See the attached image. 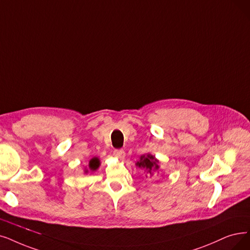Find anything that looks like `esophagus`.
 <instances>
[{
    "label": "esophagus",
    "instance_id": "34e87169",
    "mask_svg": "<svg viewBox=\"0 0 250 250\" xmlns=\"http://www.w3.org/2000/svg\"><path fill=\"white\" fill-rule=\"evenodd\" d=\"M114 156L120 159H123L125 157V152L123 149H115L114 151Z\"/></svg>",
    "mask_w": 250,
    "mask_h": 250
}]
</instances>
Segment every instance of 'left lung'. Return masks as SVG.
<instances>
[{
    "label": "left lung",
    "instance_id": "8db88e82",
    "mask_svg": "<svg viewBox=\"0 0 250 250\" xmlns=\"http://www.w3.org/2000/svg\"><path fill=\"white\" fill-rule=\"evenodd\" d=\"M138 167L146 169V173L149 174V176H154L158 173V161L156 158L152 155H146V156H142L141 160L136 163Z\"/></svg>",
    "mask_w": 250,
    "mask_h": 250
}]
</instances>
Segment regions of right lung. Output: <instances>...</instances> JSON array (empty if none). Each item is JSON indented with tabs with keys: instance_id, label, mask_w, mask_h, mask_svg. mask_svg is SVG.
Masks as SVG:
<instances>
[{
	"instance_id": "obj_1",
	"label": "right lung",
	"mask_w": 250,
	"mask_h": 250,
	"mask_svg": "<svg viewBox=\"0 0 250 250\" xmlns=\"http://www.w3.org/2000/svg\"><path fill=\"white\" fill-rule=\"evenodd\" d=\"M99 166V160L97 158H93L90 163H89V167H90L91 170H96Z\"/></svg>"
}]
</instances>
